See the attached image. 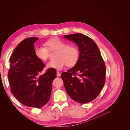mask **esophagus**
Here are the masks:
<instances>
[{"label": "esophagus", "mask_w": 130, "mask_h": 130, "mask_svg": "<svg viewBox=\"0 0 130 130\" xmlns=\"http://www.w3.org/2000/svg\"><path fill=\"white\" fill-rule=\"evenodd\" d=\"M57 76H58V77H59V76H60V75H61V74H60V73L59 72H58V71H57Z\"/></svg>", "instance_id": "obj_1"}]
</instances>
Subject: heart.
<instances>
[{
    "label": "heart",
    "mask_w": 130,
    "mask_h": 130,
    "mask_svg": "<svg viewBox=\"0 0 130 130\" xmlns=\"http://www.w3.org/2000/svg\"><path fill=\"white\" fill-rule=\"evenodd\" d=\"M45 45H38L34 49V54L39 59L45 61L49 57L50 51H57L56 59L51 60L47 64V68H53L62 70L67 65L71 66L75 65L79 58V51L74 45H68V43L58 38L51 39L45 42Z\"/></svg>",
    "instance_id": "heart-1"
}]
</instances>
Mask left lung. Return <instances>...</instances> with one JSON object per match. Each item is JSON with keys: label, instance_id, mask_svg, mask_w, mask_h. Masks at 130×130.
Instances as JSON below:
<instances>
[{"label": "left lung", "instance_id": "1", "mask_svg": "<svg viewBox=\"0 0 130 130\" xmlns=\"http://www.w3.org/2000/svg\"><path fill=\"white\" fill-rule=\"evenodd\" d=\"M77 45L79 56L75 65L62 73L65 90L75 101L86 103L96 98L105 85L106 66L97 44L82 33L64 35Z\"/></svg>", "mask_w": 130, "mask_h": 130}]
</instances>
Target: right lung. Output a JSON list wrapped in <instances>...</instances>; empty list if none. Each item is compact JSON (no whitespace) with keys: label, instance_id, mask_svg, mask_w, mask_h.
Segmentation results:
<instances>
[{"label":"right lung","instance_id":"1","mask_svg":"<svg viewBox=\"0 0 130 130\" xmlns=\"http://www.w3.org/2000/svg\"><path fill=\"white\" fill-rule=\"evenodd\" d=\"M38 38H28L21 42L10 58L8 79L13 96L24 106L40 108L48 101L55 69L49 68L39 75L44 67L34 54V43Z\"/></svg>","mask_w":130,"mask_h":130}]
</instances>
